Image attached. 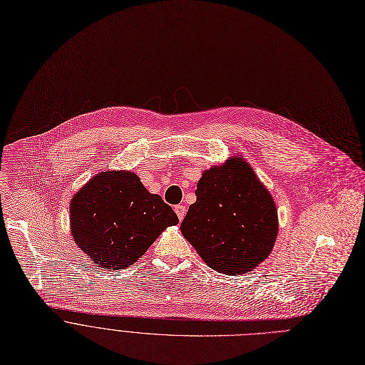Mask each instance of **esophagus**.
Returning a JSON list of instances; mask_svg holds the SVG:
<instances>
[{"instance_id": "obj_1", "label": "esophagus", "mask_w": 365, "mask_h": 365, "mask_svg": "<svg viewBox=\"0 0 365 365\" xmlns=\"http://www.w3.org/2000/svg\"><path fill=\"white\" fill-rule=\"evenodd\" d=\"M174 210H175V212H177V215H178V218H180V222H181L182 218H184V215H185V205L178 204V205L174 207Z\"/></svg>"}]
</instances>
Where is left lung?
<instances>
[{
	"mask_svg": "<svg viewBox=\"0 0 365 365\" xmlns=\"http://www.w3.org/2000/svg\"><path fill=\"white\" fill-rule=\"evenodd\" d=\"M195 195L180 229L210 267L242 274L269 256L277 235V211L246 161L239 157L205 171Z\"/></svg>",
	"mask_w": 365,
	"mask_h": 365,
	"instance_id": "8db88e82",
	"label": "left lung"
}]
</instances>
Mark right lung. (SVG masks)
Returning <instances> with one entry per match:
<instances>
[{"mask_svg":"<svg viewBox=\"0 0 365 365\" xmlns=\"http://www.w3.org/2000/svg\"><path fill=\"white\" fill-rule=\"evenodd\" d=\"M175 225L173 208L129 171L98 174L70 202L73 239L106 270L130 266Z\"/></svg>","mask_w":365,"mask_h":365,"instance_id":"obj_1","label":"right lung"}]
</instances>
